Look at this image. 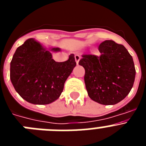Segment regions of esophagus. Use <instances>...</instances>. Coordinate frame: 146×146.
Listing matches in <instances>:
<instances>
[{
    "mask_svg": "<svg viewBox=\"0 0 146 146\" xmlns=\"http://www.w3.org/2000/svg\"><path fill=\"white\" fill-rule=\"evenodd\" d=\"M74 58H75V61H76V63H77V64H79V61H80V55H74Z\"/></svg>",
    "mask_w": 146,
    "mask_h": 146,
    "instance_id": "esophagus-1",
    "label": "esophagus"
}]
</instances>
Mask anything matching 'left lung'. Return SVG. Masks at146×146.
Segmentation results:
<instances>
[{"mask_svg": "<svg viewBox=\"0 0 146 146\" xmlns=\"http://www.w3.org/2000/svg\"><path fill=\"white\" fill-rule=\"evenodd\" d=\"M100 56L83 55L79 65L84 67V80L89 97L96 102L113 105L129 94L135 78V64L128 50L112 40L102 42Z\"/></svg>", "mask_w": 146, "mask_h": 146, "instance_id": "left-lung-1", "label": "left lung"}]
</instances>
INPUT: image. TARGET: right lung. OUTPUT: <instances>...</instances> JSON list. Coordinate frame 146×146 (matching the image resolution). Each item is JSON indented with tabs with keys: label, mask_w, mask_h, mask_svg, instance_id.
<instances>
[{
	"label": "right lung",
	"mask_w": 146,
	"mask_h": 146,
	"mask_svg": "<svg viewBox=\"0 0 146 146\" xmlns=\"http://www.w3.org/2000/svg\"><path fill=\"white\" fill-rule=\"evenodd\" d=\"M52 57L50 50L32 38L15 51L10 64V79L15 91L28 102L47 104L60 96L76 66L74 55L71 54L64 62H56Z\"/></svg>",
	"instance_id": "right-lung-1"
}]
</instances>
